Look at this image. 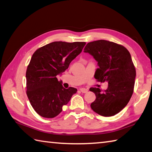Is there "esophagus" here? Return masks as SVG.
Listing matches in <instances>:
<instances>
[{
    "mask_svg": "<svg viewBox=\"0 0 152 152\" xmlns=\"http://www.w3.org/2000/svg\"><path fill=\"white\" fill-rule=\"evenodd\" d=\"M79 89H80V91L82 93H83V94H86V93H87V91H88V89H86V88H80Z\"/></svg>",
    "mask_w": 152,
    "mask_h": 152,
    "instance_id": "esophagus-1",
    "label": "esophagus"
}]
</instances>
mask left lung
Segmentation results:
<instances>
[{"mask_svg":"<svg viewBox=\"0 0 152 152\" xmlns=\"http://www.w3.org/2000/svg\"><path fill=\"white\" fill-rule=\"evenodd\" d=\"M84 52L97 61L99 68L94 77L108 83L104 91L96 87L90 88L96 96L91 107L100 115H115L126 107L134 93L136 71L131 55L122 45L105 40L88 42Z\"/></svg>","mask_w":152,"mask_h":152,"instance_id":"8db88e82","label":"left lung"}]
</instances>
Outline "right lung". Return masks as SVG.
I'll list each match as a JSON object with an SVG mask.
<instances>
[{"label":"right lung","mask_w":152,"mask_h":152,"mask_svg":"<svg viewBox=\"0 0 152 152\" xmlns=\"http://www.w3.org/2000/svg\"><path fill=\"white\" fill-rule=\"evenodd\" d=\"M86 42L55 41L37 49L26 72V95L41 117L53 118L63 110L77 89L64 88L57 78L82 51Z\"/></svg>","instance_id":"right-lung-1"}]
</instances>
